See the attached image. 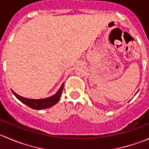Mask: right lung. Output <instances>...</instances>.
Instances as JSON below:
<instances>
[{
	"mask_svg": "<svg viewBox=\"0 0 149 149\" xmlns=\"http://www.w3.org/2000/svg\"><path fill=\"white\" fill-rule=\"evenodd\" d=\"M63 86L64 84H63L61 87L60 88V89L58 90V92H57L55 95L52 96V97H48V98L46 99H41V100H31V99L24 98V97L18 95V94H16V93H15L13 91H12V92H13V94H14L15 97H16L18 100H20L22 103L27 105L28 107H29L31 109H46V108L51 107L55 105V104L59 101L61 94H62Z\"/></svg>",
	"mask_w": 149,
	"mask_h": 149,
	"instance_id": "add662e5",
	"label": "right lung"
}]
</instances>
